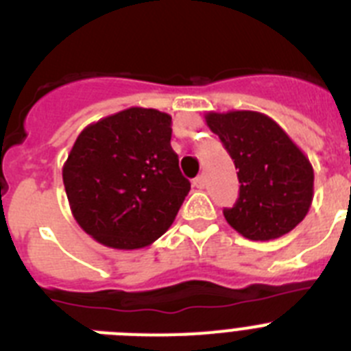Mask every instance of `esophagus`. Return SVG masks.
<instances>
[{"mask_svg": "<svg viewBox=\"0 0 351 351\" xmlns=\"http://www.w3.org/2000/svg\"><path fill=\"white\" fill-rule=\"evenodd\" d=\"M193 186L195 188H198V190H204V186H206V179H204V176H198V178H195Z\"/></svg>", "mask_w": 351, "mask_h": 351, "instance_id": "34e87169", "label": "esophagus"}]
</instances>
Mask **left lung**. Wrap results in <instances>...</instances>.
Returning a JSON list of instances; mask_svg holds the SVG:
<instances>
[{
	"label": "left lung",
	"instance_id": "1",
	"mask_svg": "<svg viewBox=\"0 0 351 351\" xmlns=\"http://www.w3.org/2000/svg\"><path fill=\"white\" fill-rule=\"evenodd\" d=\"M206 123L239 169V198L225 219L251 241L293 230L308 214L315 190L309 158L274 119L255 110L207 112Z\"/></svg>",
	"mask_w": 351,
	"mask_h": 351
}]
</instances>
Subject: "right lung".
Returning a JSON list of instances; mask_svg holds the SVG:
<instances>
[{"instance_id":"right-lung-1","label":"right lung","mask_w":351,"mask_h":351,"mask_svg":"<svg viewBox=\"0 0 351 351\" xmlns=\"http://www.w3.org/2000/svg\"><path fill=\"white\" fill-rule=\"evenodd\" d=\"M172 117L130 107L88 125L63 165L75 221L114 250H141L165 234L190 193L172 151Z\"/></svg>"}]
</instances>
